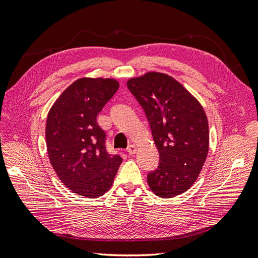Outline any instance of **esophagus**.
I'll return each instance as SVG.
<instances>
[{
    "label": "esophagus",
    "instance_id": "obj_1",
    "mask_svg": "<svg viewBox=\"0 0 258 258\" xmlns=\"http://www.w3.org/2000/svg\"><path fill=\"white\" fill-rule=\"evenodd\" d=\"M127 153L130 155H133V154H135L136 153V147H135V145H133V144H131L128 147H127Z\"/></svg>",
    "mask_w": 258,
    "mask_h": 258
}]
</instances>
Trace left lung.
Segmentation results:
<instances>
[{
    "mask_svg": "<svg viewBox=\"0 0 258 258\" xmlns=\"http://www.w3.org/2000/svg\"><path fill=\"white\" fill-rule=\"evenodd\" d=\"M143 108L160 154L158 166L147 174L154 193L169 199L194 184L208 153V123L201 104L182 84L162 73L127 81Z\"/></svg>",
    "mask_w": 258,
    "mask_h": 258,
    "instance_id": "obj_1",
    "label": "left lung"
}]
</instances>
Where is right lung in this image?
I'll return each mask as SVG.
<instances>
[{
    "label": "right lung",
    "mask_w": 258,
    "mask_h": 258,
    "mask_svg": "<svg viewBox=\"0 0 258 258\" xmlns=\"http://www.w3.org/2000/svg\"><path fill=\"white\" fill-rule=\"evenodd\" d=\"M118 90L112 79H80L53 104L45 139L50 162L75 194L95 199L107 191L122 163L106 150V134L96 116Z\"/></svg>",
    "instance_id": "1"
}]
</instances>
